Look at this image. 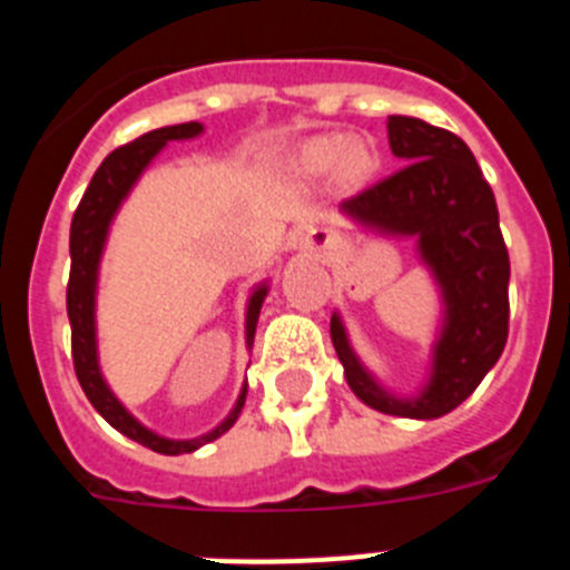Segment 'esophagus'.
Segmentation results:
<instances>
[{
  "label": "esophagus",
  "instance_id": "obj_1",
  "mask_svg": "<svg viewBox=\"0 0 570 570\" xmlns=\"http://www.w3.org/2000/svg\"><path fill=\"white\" fill-rule=\"evenodd\" d=\"M305 245L314 250H331L336 245V234L328 228H311L305 236Z\"/></svg>",
  "mask_w": 570,
  "mask_h": 570
}]
</instances>
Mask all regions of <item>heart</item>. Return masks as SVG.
Here are the masks:
<instances>
[{"label": "heart", "mask_w": 570, "mask_h": 570, "mask_svg": "<svg viewBox=\"0 0 570 570\" xmlns=\"http://www.w3.org/2000/svg\"><path fill=\"white\" fill-rule=\"evenodd\" d=\"M296 170L308 176H325L340 170L345 183L356 185L371 176L374 170V159L360 145H351L345 136H316L308 145H302V150L294 159Z\"/></svg>", "instance_id": "1"}]
</instances>
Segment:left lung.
Masks as SVG:
<instances>
[{
  "mask_svg": "<svg viewBox=\"0 0 570 570\" xmlns=\"http://www.w3.org/2000/svg\"><path fill=\"white\" fill-rule=\"evenodd\" d=\"M387 142L402 168L342 203V214L371 234L416 239V256L442 302L428 380L411 396L387 391L356 356L336 311L331 340L347 387L367 407L436 420L462 405L502 356L511 262L491 185L460 136L416 116H387Z\"/></svg>",
  "mask_w": 570,
  "mask_h": 570,
  "instance_id": "8db88e82",
  "label": "left lung"
}]
</instances>
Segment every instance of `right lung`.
<instances>
[{"label":"right lung","instance_id":"obj_1","mask_svg":"<svg viewBox=\"0 0 570 570\" xmlns=\"http://www.w3.org/2000/svg\"><path fill=\"white\" fill-rule=\"evenodd\" d=\"M203 122H183L170 125V128L150 130V134L139 136L134 142L116 148L114 154L105 156V163L90 179L88 190H85L82 203H79L73 223H70V279H68V320H70V347H73V367H77V380L82 385L85 396L90 405L97 407L105 422L125 434L128 440L139 442V445L150 448L156 454L176 456L190 454L196 448L208 445V442L219 440L225 431H230L242 414L245 405V394H248V382L242 385L236 405L230 407V414L225 416L214 431L196 436V440H168L159 436L156 431L145 428L142 422L130 414L122 402L116 400V394L108 387L99 367V345H97V288H99V262L105 254V242H108L110 223L116 219L122 203L139 183V176L148 170L159 150L168 142H183V139H196L203 134ZM268 296V282H259L248 296V311H245V342L248 347L254 345L256 322H259L262 302Z\"/></svg>","mask_w":570,"mask_h":570}]
</instances>
